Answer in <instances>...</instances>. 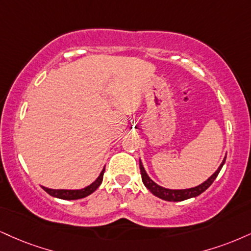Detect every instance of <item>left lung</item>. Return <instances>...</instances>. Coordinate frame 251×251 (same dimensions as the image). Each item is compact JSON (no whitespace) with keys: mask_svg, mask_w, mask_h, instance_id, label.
<instances>
[{"mask_svg":"<svg viewBox=\"0 0 251 251\" xmlns=\"http://www.w3.org/2000/svg\"><path fill=\"white\" fill-rule=\"evenodd\" d=\"M225 161H226V159L223 160L222 164L220 165V167L217 168V171L215 172V173H214L207 181H204L203 183L194 187V188L179 189V191H177V189H167V188H164V187L156 185L154 181H152L150 179V176L147 175L146 171L144 170V166H143V164H141V161H139V165H140L141 179H143L144 185L147 187V189H150V192L152 193V194H154L155 196H158V198L162 199V200H165V201L177 202V201L187 200V199L195 198V196L200 195L201 193H203L204 191H206L208 187H209L214 182V180L216 179V176L219 175L220 171H221L222 166L225 165Z\"/></svg>","mask_w":251,"mask_h":251,"instance_id":"obj_1","label":"left lung"}]
</instances>
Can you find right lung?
<instances>
[{"label": "right lung", "mask_w": 251, "mask_h": 251, "mask_svg": "<svg viewBox=\"0 0 251 251\" xmlns=\"http://www.w3.org/2000/svg\"><path fill=\"white\" fill-rule=\"evenodd\" d=\"M104 172L105 168L101 171L100 175L98 176L95 182L91 183L90 186H87L86 188L83 189H78V191H65V189H50L47 188V187H42L48 194H50L51 196H55V198L58 199H63V200H78V199H83L85 196L92 194L93 192L100 186L101 181H102V176H104Z\"/></svg>", "instance_id": "obj_1"}]
</instances>
